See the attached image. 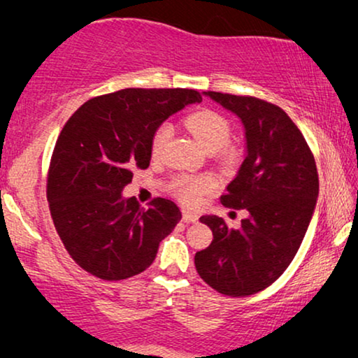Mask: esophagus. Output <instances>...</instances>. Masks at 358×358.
I'll use <instances>...</instances> for the list:
<instances>
[{
	"label": "esophagus",
	"mask_w": 358,
	"mask_h": 358,
	"mask_svg": "<svg viewBox=\"0 0 358 358\" xmlns=\"http://www.w3.org/2000/svg\"><path fill=\"white\" fill-rule=\"evenodd\" d=\"M182 220L185 223H194L199 220V215L194 212H189V210H182Z\"/></svg>",
	"instance_id": "34e87169"
}]
</instances>
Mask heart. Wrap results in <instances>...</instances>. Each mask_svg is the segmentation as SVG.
I'll list each match as a JSON object with an SVG mask.
<instances>
[{"label": "heart", "mask_w": 358, "mask_h": 358, "mask_svg": "<svg viewBox=\"0 0 358 358\" xmlns=\"http://www.w3.org/2000/svg\"><path fill=\"white\" fill-rule=\"evenodd\" d=\"M185 125L190 130V134L195 136L200 146L210 153L222 150L224 145L229 141L231 136V125H229L228 119L220 112L202 109L197 112H192L187 119H185ZM171 136H173V127L168 122L158 125V129L153 131L151 136V156L158 158L163 153L164 146L168 145ZM224 158L233 159L236 156L234 150H224ZM215 187V179L212 176H179L173 180V192L179 200H182L187 205H197L202 197L207 192H210Z\"/></svg>", "instance_id": "b5f03b06"}]
</instances>
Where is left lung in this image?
Instances as JSON below:
<instances>
[{
  "label": "left lung",
  "instance_id": "1",
  "mask_svg": "<svg viewBox=\"0 0 358 358\" xmlns=\"http://www.w3.org/2000/svg\"><path fill=\"white\" fill-rule=\"evenodd\" d=\"M203 94L243 122L246 158L222 203L249 215L238 229L217 215L200 217L213 241L195 254V268L223 295L248 296L285 272L305 238L320 192L315 156L278 106L251 96Z\"/></svg>",
  "mask_w": 358,
  "mask_h": 358
}]
</instances>
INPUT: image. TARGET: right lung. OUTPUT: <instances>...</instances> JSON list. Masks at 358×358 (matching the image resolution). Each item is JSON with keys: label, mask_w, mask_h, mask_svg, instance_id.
<instances>
[{"label": "right lung", "mask_w": 358, "mask_h": 358, "mask_svg": "<svg viewBox=\"0 0 358 358\" xmlns=\"http://www.w3.org/2000/svg\"><path fill=\"white\" fill-rule=\"evenodd\" d=\"M200 101L194 90L129 87L92 97L68 119L53 148L47 199L58 236L86 272L124 280L153 264L182 213L161 197L146 210L122 190L134 168L150 166L158 125Z\"/></svg>", "instance_id": "right-lung-1"}]
</instances>
